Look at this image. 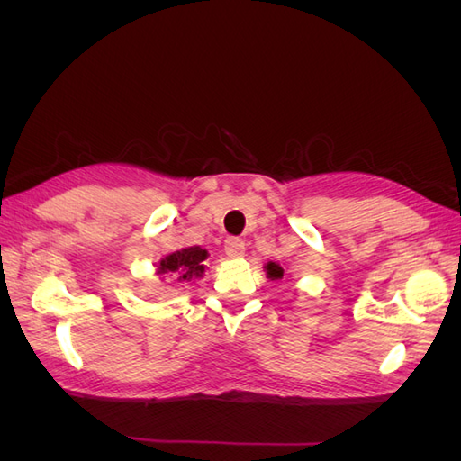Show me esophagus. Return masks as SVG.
<instances>
[{"instance_id":"obj_1","label":"esophagus","mask_w":461,"mask_h":461,"mask_svg":"<svg viewBox=\"0 0 461 461\" xmlns=\"http://www.w3.org/2000/svg\"><path fill=\"white\" fill-rule=\"evenodd\" d=\"M225 252L229 258H240L244 254V242L240 239L230 236V239L225 240Z\"/></svg>"}]
</instances>
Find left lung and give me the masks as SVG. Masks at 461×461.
Wrapping results in <instances>:
<instances>
[{"mask_svg":"<svg viewBox=\"0 0 461 461\" xmlns=\"http://www.w3.org/2000/svg\"><path fill=\"white\" fill-rule=\"evenodd\" d=\"M265 269H267V276L273 278V281H275V278H283V275H285V269L281 267V265L273 263V261H269L267 265H265Z\"/></svg>","mask_w":461,"mask_h":461,"instance_id":"8db88e82","label":"left lung"}]
</instances>
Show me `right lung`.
Wrapping results in <instances>:
<instances>
[{"mask_svg": "<svg viewBox=\"0 0 461 461\" xmlns=\"http://www.w3.org/2000/svg\"><path fill=\"white\" fill-rule=\"evenodd\" d=\"M205 259V249H202L200 246H190L185 249H178L175 254L165 256L158 265V273L176 276L178 281H190V278L203 275Z\"/></svg>", "mask_w": 461, "mask_h": 461, "instance_id": "1", "label": "right lung"}]
</instances>
